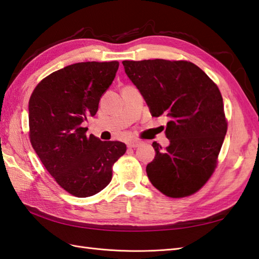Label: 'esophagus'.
<instances>
[{
  "mask_svg": "<svg viewBox=\"0 0 259 259\" xmlns=\"http://www.w3.org/2000/svg\"><path fill=\"white\" fill-rule=\"evenodd\" d=\"M140 145H141V142L137 141V140H131V141L128 142V144H126V146H128L129 148H137V147H139Z\"/></svg>",
  "mask_w": 259,
  "mask_h": 259,
  "instance_id": "obj_1",
  "label": "esophagus"
}]
</instances>
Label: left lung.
<instances>
[{"label":"left lung","instance_id":"1","mask_svg":"<svg viewBox=\"0 0 259 259\" xmlns=\"http://www.w3.org/2000/svg\"><path fill=\"white\" fill-rule=\"evenodd\" d=\"M124 72L144 97L152 117L166 114L169 146L152 142L147 164L150 183L172 198L195 194L210 178L227 133L218 87L187 61H123Z\"/></svg>","mask_w":259,"mask_h":259}]
</instances>
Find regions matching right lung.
Masks as SVG:
<instances>
[{"label":"right lung","instance_id":"1","mask_svg":"<svg viewBox=\"0 0 259 259\" xmlns=\"http://www.w3.org/2000/svg\"><path fill=\"white\" fill-rule=\"evenodd\" d=\"M118 68V61L68 65L43 79L30 98L33 149L57 183L75 197H90L106 188L113 163L126 150L123 142L85 136L82 126L97 113Z\"/></svg>","mask_w":259,"mask_h":259}]
</instances>
